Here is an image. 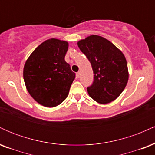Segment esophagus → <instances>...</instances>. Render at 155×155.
Masks as SVG:
<instances>
[{
	"mask_svg": "<svg viewBox=\"0 0 155 155\" xmlns=\"http://www.w3.org/2000/svg\"><path fill=\"white\" fill-rule=\"evenodd\" d=\"M79 76H80V72L76 73V79H79Z\"/></svg>",
	"mask_w": 155,
	"mask_h": 155,
	"instance_id": "obj_1",
	"label": "esophagus"
}]
</instances>
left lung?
<instances>
[{"mask_svg":"<svg viewBox=\"0 0 155 155\" xmlns=\"http://www.w3.org/2000/svg\"><path fill=\"white\" fill-rule=\"evenodd\" d=\"M77 44L93 71V82L87 87L89 95L102 104L114 101L128 81V69L124 54L111 42L99 35H92Z\"/></svg>","mask_w":155,"mask_h":155,"instance_id":"1","label":"left lung"}]
</instances>
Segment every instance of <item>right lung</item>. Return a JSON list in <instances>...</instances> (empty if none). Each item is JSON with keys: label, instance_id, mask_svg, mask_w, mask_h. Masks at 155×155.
I'll return each mask as SVG.
<instances>
[{"label": "right lung", "instance_id": "add662e5", "mask_svg": "<svg viewBox=\"0 0 155 155\" xmlns=\"http://www.w3.org/2000/svg\"><path fill=\"white\" fill-rule=\"evenodd\" d=\"M68 43L51 38L41 44L27 60L23 78L35 101L47 107L61 104L68 95L76 74L65 60Z\"/></svg>", "mask_w": 155, "mask_h": 155}]
</instances>
